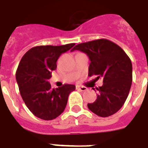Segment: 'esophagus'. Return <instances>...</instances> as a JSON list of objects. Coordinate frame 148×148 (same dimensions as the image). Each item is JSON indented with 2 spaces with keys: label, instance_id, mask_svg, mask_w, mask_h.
<instances>
[{
  "label": "esophagus",
  "instance_id": "obj_1",
  "mask_svg": "<svg viewBox=\"0 0 148 148\" xmlns=\"http://www.w3.org/2000/svg\"><path fill=\"white\" fill-rule=\"evenodd\" d=\"M76 89H78V90H79L81 91H86V90H87V88L85 87V86H79V85H77V86H76Z\"/></svg>",
  "mask_w": 148,
  "mask_h": 148
}]
</instances>
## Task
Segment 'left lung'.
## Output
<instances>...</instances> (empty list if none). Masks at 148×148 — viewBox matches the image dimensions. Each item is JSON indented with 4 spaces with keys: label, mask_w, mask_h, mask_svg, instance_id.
<instances>
[{
    "label": "left lung",
    "mask_w": 148,
    "mask_h": 148,
    "mask_svg": "<svg viewBox=\"0 0 148 148\" xmlns=\"http://www.w3.org/2000/svg\"><path fill=\"white\" fill-rule=\"evenodd\" d=\"M78 50L87 54L90 63L89 76L103 79L96 101L87 104L91 112L101 117L114 115L123 107L130 90L133 79L132 62L125 52L112 41L99 39L77 44Z\"/></svg>",
    "instance_id": "8db88e82"
}]
</instances>
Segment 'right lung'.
Returning a JSON list of instances; mask_svg holds the SVG:
<instances>
[{
  "label": "right lung",
  "mask_w": 148,
  "mask_h": 148,
  "mask_svg": "<svg viewBox=\"0 0 148 148\" xmlns=\"http://www.w3.org/2000/svg\"><path fill=\"white\" fill-rule=\"evenodd\" d=\"M74 45L34 47L20 61L15 75L20 94L29 110L41 119L52 120L61 115L69 95L75 90L73 84L52 88L48 82L51 72L57 68L58 58Z\"/></svg>",
  "instance_id": "1"
}]
</instances>
